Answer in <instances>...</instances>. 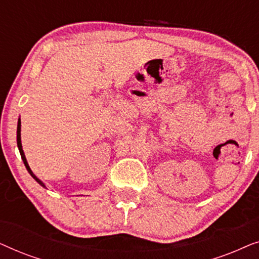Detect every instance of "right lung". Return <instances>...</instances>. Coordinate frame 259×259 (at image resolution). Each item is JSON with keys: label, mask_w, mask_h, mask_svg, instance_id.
I'll list each match as a JSON object with an SVG mask.
<instances>
[{"label": "right lung", "mask_w": 259, "mask_h": 259, "mask_svg": "<svg viewBox=\"0 0 259 259\" xmlns=\"http://www.w3.org/2000/svg\"><path fill=\"white\" fill-rule=\"evenodd\" d=\"M17 147H19V150H20V154H21V158H22V160H23V162H24V166H26V168L28 169V172L30 173V176L33 177V178L36 180V182L40 184L41 186H44L45 187V184L41 182L40 179L37 178L36 176L34 175L33 172H31V169H30V167H29V165H28V162H27V159H26V157H24V153H23V150H22V144H21V120H19V122H17Z\"/></svg>", "instance_id": "1"}]
</instances>
